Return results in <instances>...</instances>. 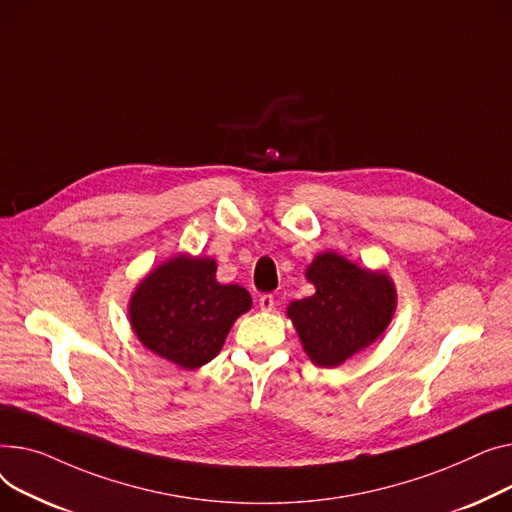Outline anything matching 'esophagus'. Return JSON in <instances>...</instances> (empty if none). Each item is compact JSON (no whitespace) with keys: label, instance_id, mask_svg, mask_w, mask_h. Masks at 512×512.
Instances as JSON below:
<instances>
[{"label":"esophagus","instance_id":"obj_1","mask_svg":"<svg viewBox=\"0 0 512 512\" xmlns=\"http://www.w3.org/2000/svg\"><path fill=\"white\" fill-rule=\"evenodd\" d=\"M258 306H260V310H264V312H270L275 308V297L270 295V293H264V295H260V299H258Z\"/></svg>","mask_w":512,"mask_h":512}]
</instances>
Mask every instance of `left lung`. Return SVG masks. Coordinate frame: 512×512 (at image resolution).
Returning <instances> with one entry per match:
<instances>
[{
	"label": "left lung",
	"mask_w": 512,
	"mask_h": 512,
	"mask_svg": "<svg viewBox=\"0 0 512 512\" xmlns=\"http://www.w3.org/2000/svg\"><path fill=\"white\" fill-rule=\"evenodd\" d=\"M316 293L291 302L299 341L320 368H337L372 345L393 320L397 289L384 270H370L337 252H322L306 268Z\"/></svg>",
	"instance_id": "8db88e82"
}]
</instances>
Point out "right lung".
I'll return each instance as SVG.
<instances>
[{
  "label": "right lung",
  "mask_w": 512,
  "mask_h": 512,
  "mask_svg": "<svg viewBox=\"0 0 512 512\" xmlns=\"http://www.w3.org/2000/svg\"><path fill=\"white\" fill-rule=\"evenodd\" d=\"M213 258L177 254L148 273L130 297L138 341L167 362L196 370L215 359L233 322L252 308L250 293L217 281Z\"/></svg>",
  "instance_id": "right-lung-1"
}]
</instances>
